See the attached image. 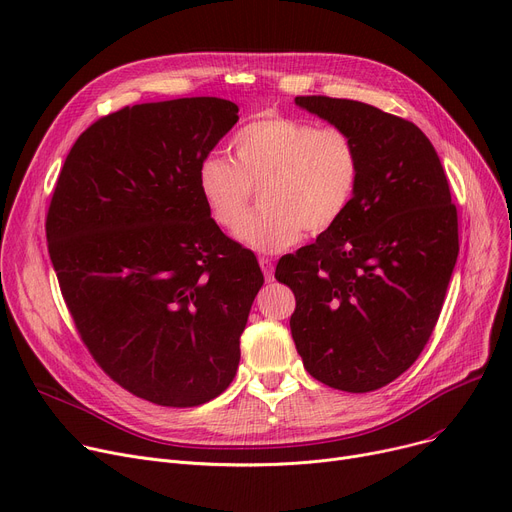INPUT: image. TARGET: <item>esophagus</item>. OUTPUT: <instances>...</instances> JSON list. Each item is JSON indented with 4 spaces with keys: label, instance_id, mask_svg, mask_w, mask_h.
Masks as SVG:
<instances>
[{
    "label": "esophagus",
    "instance_id": "obj_1",
    "mask_svg": "<svg viewBox=\"0 0 512 512\" xmlns=\"http://www.w3.org/2000/svg\"><path fill=\"white\" fill-rule=\"evenodd\" d=\"M259 265H261V270L265 274V280H274V261L267 259V257H261Z\"/></svg>",
    "mask_w": 512,
    "mask_h": 512
}]
</instances>
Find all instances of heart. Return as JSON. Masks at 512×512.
<instances>
[{
    "label": "heart",
    "instance_id": "b5f03b06",
    "mask_svg": "<svg viewBox=\"0 0 512 512\" xmlns=\"http://www.w3.org/2000/svg\"><path fill=\"white\" fill-rule=\"evenodd\" d=\"M232 161L209 155L197 170L199 195L222 228H234L257 185L262 207L240 223L236 238L255 251L280 253L303 232L317 236L334 228L359 184V149L338 126L261 116L230 141Z\"/></svg>",
    "mask_w": 512,
    "mask_h": 512
}]
</instances>
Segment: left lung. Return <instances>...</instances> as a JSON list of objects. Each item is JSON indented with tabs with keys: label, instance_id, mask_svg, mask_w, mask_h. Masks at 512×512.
Returning <instances> with one entry per match:
<instances>
[{
	"label": "left lung",
	"instance_id": "left-lung-1",
	"mask_svg": "<svg viewBox=\"0 0 512 512\" xmlns=\"http://www.w3.org/2000/svg\"><path fill=\"white\" fill-rule=\"evenodd\" d=\"M294 103L351 134L361 172L340 222L278 261L297 299L292 340L321 384L371 392L405 373L436 328L459 257L456 207L413 122L353 99Z\"/></svg>",
	"mask_w": 512,
	"mask_h": 512
}]
</instances>
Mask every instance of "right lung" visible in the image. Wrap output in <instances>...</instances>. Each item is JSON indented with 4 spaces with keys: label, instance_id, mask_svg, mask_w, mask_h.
Instances as JSON below:
<instances>
[{
    "label": "right lung",
    "instance_id": "add662e5",
    "mask_svg": "<svg viewBox=\"0 0 512 512\" xmlns=\"http://www.w3.org/2000/svg\"><path fill=\"white\" fill-rule=\"evenodd\" d=\"M238 122L220 97L141 103L72 145L47 211V247L74 326L130 394L197 407L234 380L263 286L255 255L213 222L201 161Z\"/></svg>",
    "mask_w": 512,
    "mask_h": 512
}]
</instances>
